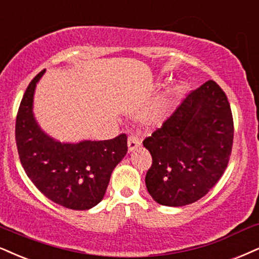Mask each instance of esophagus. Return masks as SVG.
Segmentation results:
<instances>
[{"label": "esophagus", "mask_w": 259, "mask_h": 259, "mask_svg": "<svg viewBox=\"0 0 259 259\" xmlns=\"http://www.w3.org/2000/svg\"><path fill=\"white\" fill-rule=\"evenodd\" d=\"M127 145H128V151H133L137 148H139L142 145V140H140L136 135H132L128 137V142H127Z\"/></svg>", "instance_id": "1"}]
</instances>
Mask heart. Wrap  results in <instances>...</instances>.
Returning <instances> with one entry per match:
<instances>
[{
  "label": "heart",
  "mask_w": 259,
  "mask_h": 259,
  "mask_svg": "<svg viewBox=\"0 0 259 259\" xmlns=\"http://www.w3.org/2000/svg\"><path fill=\"white\" fill-rule=\"evenodd\" d=\"M170 105L171 97L170 96H164L161 100L156 102L154 105L149 107L148 109L143 110L139 115L140 120L149 124L161 123L165 119V116H167Z\"/></svg>",
  "instance_id": "1"
}]
</instances>
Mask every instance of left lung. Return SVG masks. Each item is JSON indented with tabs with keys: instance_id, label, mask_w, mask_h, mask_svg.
I'll return each mask as SVG.
<instances>
[{
	"instance_id": "left-lung-1",
	"label": "left lung",
	"mask_w": 259,
	"mask_h": 259,
	"mask_svg": "<svg viewBox=\"0 0 259 259\" xmlns=\"http://www.w3.org/2000/svg\"><path fill=\"white\" fill-rule=\"evenodd\" d=\"M233 138L227 96L215 81L207 80L143 142L152 157L145 177L150 196L165 206L197 202L225 173Z\"/></svg>"
}]
</instances>
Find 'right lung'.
Wrapping results in <instances>:
<instances>
[{
    "label": "right lung",
    "mask_w": 259,
    "mask_h": 259,
    "mask_svg": "<svg viewBox=\"0 0 259 259\" xmlns=\"http://www.w3.org/2000/svg\"><path fill=\"white\" fill-rule=\"evenodd\" d=\"M44 72L28 84L18 110L15 140L21 165L54 203L73 210L91 209L103 199L114 168L127 154V136L65 144L46 135L32 113L34 89Z\"/></svg>",
    "instance_id": "add662e5"
}]
</instances>
